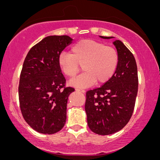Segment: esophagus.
Returning a JSON list of instances; mask_svg holds the SVG:
<instances>
[{
    "mask_svg": "<svg viewBox=\"0 0 160 160\" xmlns=\"http://www.w3.org/2000/svg\"><path fill=\"white\" fill-rule=\"evenodd\" d=\"M76 91L78 92H81V93H84L85 91L84 89H76Z\"/></svg>",
    "mask_w": 160,
    "mask_h": 160,
    "instance_id": "esophagus-1",
    "label": "esophagus"
}]
</instances>
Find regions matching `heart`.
<instances>
[{"instance_id":"heart-1","label":"heart","mask_w":160,"mask_h":160,"mask_svg":"<svg viewBox=\"0 0 160 160\" xmlns=\"http://www.w3.org/2000/svg\"><path fill=\"white\" fill-rule=\"evenodd\" d=\"M119 63V54L114 48L92 39H84L76 43L71 53L62 52L59 57L58 65L67 77L77 75L82 65L84 72L70 81L71 86L87 88L95 84H102L114 74Z\"/></svg>"}]
</instances>
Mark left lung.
Returning <instances> with one entry per match:
<instances>
[{"label": "left lung", "instance_id": "left-lung-1", "mask_svg": "<svg viewBox=\"0 0 160 160\" xmlns=\"http://www.w3.org/2000/svg\"><path fill=\"white\" fill-rule=\"evenodd\" d=\"M113 43L119 54L114 74L99 88L86 93L87 124L93 132L102 135L117 132L128 123L134 110L138 87L137 65L132 52L121 41L116 40Z\"/></svg>", "mask_w": 160, "mask_h": 160}]
</instances>
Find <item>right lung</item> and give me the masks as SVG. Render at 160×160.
<instances>
[{"instance_id":"right-lung-1","label":"right lung","mask_w":160,"mask_h":160,"mask_svg":"<svg viewBox=\"0 0 160 160\" xmlns=\"http://www.w3.org/2000/svg\"><path fill=\"white\" fill-rule=\"evenodd\" d=\"M72 41L68 36L46 37L24 61L19 85L21 112L25 122L43 134L59 132L66 122L68 98L75 89L65 87L58 59Z\"/></svg>"}]
</instances>
